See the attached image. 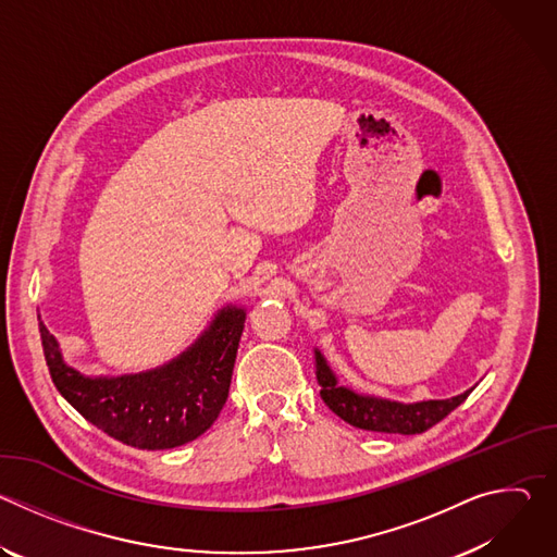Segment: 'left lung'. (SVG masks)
<instances>
[{
	"label": "left lung",
	"mask_w": 557,
	"mask_h": 557,
	"mask_svg": "<svg viewBox=\"0 0 557 557\" xmlns=\"http://www.w3.org/2000/svg\"><path fill=\"white\" fill-rule=\"evenodd\" d=\"M314 374L320 381L324 404L346 423L368 430V432H385V434H421L443 421L451 410H456L473 389H467L451 399L441 401H419V404H399L379 399V396L357 394L346 385L337 383L335 372L326 363L324 355L314 350Z\"/></svg>",
	"instance_id": "left-lung-1"
}]
</instances>
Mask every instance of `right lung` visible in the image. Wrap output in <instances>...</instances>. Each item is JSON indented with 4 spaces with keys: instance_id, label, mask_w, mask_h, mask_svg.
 <instances>
[{
    "instance_id": "obj_1",
    "label": "right lung",
    "mask_w": 557,
    "mask_h": 557,
    "mask_svg": "<svg viewBox=\"0 0 557 557\" xmlns=\"http://www.w3.org/2000/svg\"><path fill=\"white\" fill-rule=\"evenodd\" d=\"M245 320V308L224 306L183 355L123 376L82 374L44 322L39 333L52 383L78 414L125 445L172 449L205 434L224 408Z\"/></svg>"
}]
</instances>
